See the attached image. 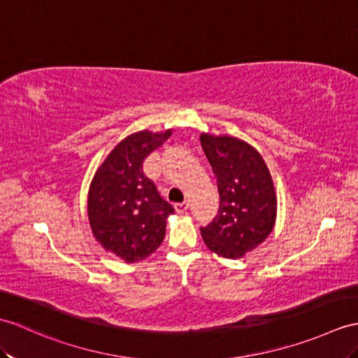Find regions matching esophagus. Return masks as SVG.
Wrapping results in <instances>:
<instances>
[{"label":"esophagus","mask_w":358,"mask_h":358,"mask_svg":"<svg viewBox=\"0 0 358 358\" xmlns=\"http://www.w3.org/2000/svg\"><path fill=\"white\" fill-rule=\"evenodd\" d=\"M173 207H176L177 213H185L187 210L189 204L187 203H176V204H173Z\"/></svg>","instance_id":"esophagus-1"}]
</instances>
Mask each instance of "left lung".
<instances>
[{"label":"left lung","instance_id":"8db88e82","mask_svg":"<svg viewBox=\"0 0 358 358\" xmlns=\"http://www.w3.org/2000/svg\"><path fill=\"white\" fill-rule=\"evenodd\" d=\"M220 192L218 215L201 227L209 250L238 259L264 243L276 221L278 199L273 178L261 154L229 136L201 134Z\"/></svg>","mask_w":358,"mask_h":358}]
</instances>
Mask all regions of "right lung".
<instances>
[{"label":"right lung","mask_w":358,"mask_h":358,"mask_svg":"<svg viewBox=\"0 0 358 358\" xmlns=\"http://www.w3.org/2000/svg\"><path fill=\"white\" fill-rule=\"evenodd\" d=\"M172 134L138 131L123 138L94 173L88 192V220L106 252L138 262L160 247L173 207L143 172V162Z\"/></svg>","instance_id":"obj_1"}]
</instances>
